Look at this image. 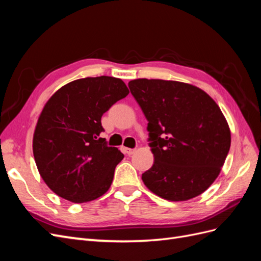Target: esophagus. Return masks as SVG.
Returning a JSON list of instances; mask_svg holds the SVG:
<instances>
[{
	"label": "esophagus",
	"mask_w": 261,
	"mask_h": 261,
	"mask_svg": "<svg viewBox=\"0 0 261 261\" xmlns=\"http://www.w3.org/2000/svg\"><path fill=\"white\" fill-rule=\"evenodd\" d=\"M124 152H125L126 154L130 155V154H133L134 152H135V149H130V148H124Z\"/></svg>",
	"instance_id": "1"
}]
</instances>
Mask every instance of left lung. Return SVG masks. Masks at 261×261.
I'll return each instance as SVG.
<instances>
[{
	"mask_svg": "<svg viewBox=\"0 0 261 261\" xmlns=\"http://www.w3.org/2000/svg\"><path fill=\"white\" fill-rule=\"evenodd\" d=\"M130 92L148 120L154 162L141 178L170 201L199 196L219 176L231 146L225 117L207 92L191 84L138 78Z\"/></svg>",
	"mask_w": 261,
	"mask_h": 261,
	"instance_id": "left-lung-1",
	"label": "left lung"
}]
</instances>
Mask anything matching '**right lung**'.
Wrapping results in <instances>:
<instances>
[{
  "instance_id": "1",
  "label": "right lung",
  "mask_w": 261,
  "mask_h": 261,
  "mask_svg": "<svg viewBox=\"0 0 261 261\" xmlns=\"http://www.w3.org/2000/svg\"><path fill=\"white\" fill-rule=\"evenodd\" d=\"M129 93L120 78L76 80L55 91L39 115L33 151L40 176L53 193L83 203L105 195L124 154L108 147L101 116Z\"/></svg>"
}]
</instances>
